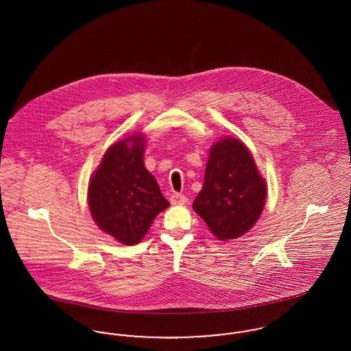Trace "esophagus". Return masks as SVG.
Instances as JSON below:
<instances>
[{"label":"esophagus","mask_w":351,"mask_h":351,"mask_svg":"<svg viewBox=\"0 0 351 351\" xmlns=\"http://www.w3.org/2000/svg\"><path fill=\"white\" fill-rule=\"evenodd\" d=\"M186 196H184V195H180V193H173L172 196H171V204H173V205H183V204H186Z\"/></svg>","instance_id":"esophagus-1"}]
</instances>
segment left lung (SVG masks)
Instances as JSON below:
<instances>
[{
	"label": "left lung",
	"mask_w": 351,
	"mask_h": 351,
	"mask_svg": "<svg viewBox=\"0 0 351 351\" xmlns=\"http://www.w3.org/2000/svg\"><path fill=\"white\" fill-rule=\"evenodd\" d=\"M267 196L246 146L225 138L209 154L205 180L193 209L221 241L247 233L261 216Z\"/></svg>",
	"instance_id": "left-lung-1"
}]
</instances>
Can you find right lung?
Returning <instances> with one entry per match:
<instances>
[{
  "instance_id": "add662e5",
  "label": "right lung",
  "mask_w": 351,
  "mask_h": 351,
  "mask_svg": "<svg viewBox=\"0 0 351 351\" xmlns=\"http://www.w3.org/2000/svg\"><path fill=\"white\" fill-rule=\"evenodd\" d=\"M143 150L141 135L112 145L88 189L92 217L101 230L123 245L141 242L154 218L169 206L143 165Z\"/></svg>"
}]
</instances>
